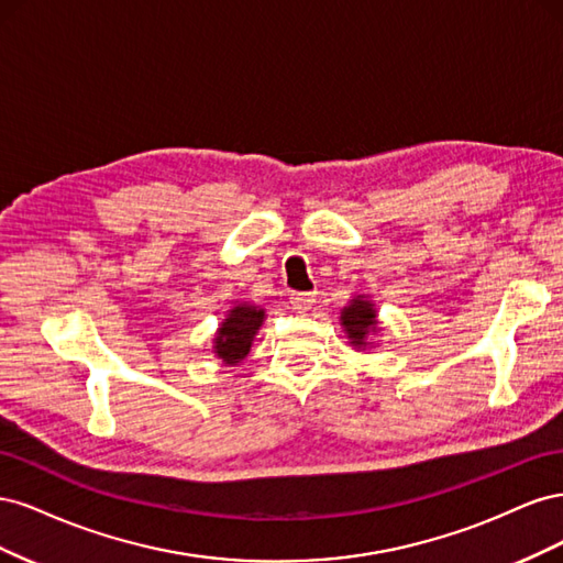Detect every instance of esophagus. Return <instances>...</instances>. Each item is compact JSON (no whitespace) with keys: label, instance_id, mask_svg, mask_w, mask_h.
<instances>
[{"label":"esophagus","instance_id":"34e87169","mask_svg":"<svg viewBox=\"0 0 563 563\" xmlns=\"http://www.w3.org/2000/svg\"><path fill=\"white\" fill-rule=\"evenodd\" d=\"M314 294H291V305L298 312H308L314 305Z\"/></svg>","mask_w":563,"mask_h":563}]
</instances>
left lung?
Returning <instances> with one entry per match:
<instances>
[{
  "label": "left lung",
  "mask_w": 563,
  "mask_h": 563,
  "mask_svg": "<svg viewBox=\"0 0 563 563\" xmlns=\"http://www.w3.org/2000/svg\"><path fill=\"white\" fill-rule=\"evenodd\" d=\"M340 327H343L352 350H371L376 345L373 338L380 333L376 302L366 294L354 296L345 308L340 310Z\"/></svg>",
  "instance_id": "8db88e82"
}]
</instances>
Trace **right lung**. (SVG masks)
Returning <instances> with one entry per match:
<instances>
[{
  "label": "right lung",
  "instance_id": "1",
  "mask_svg": "<svg viewBox=\"0 0 563 563\" xmlns=\"http://www.w3.org/2000/svg\"><path fill=\"white\" fill-rule=\"evenodd\" d=\"M265 321V310L261 305L253 302H236L228 310L225 319L218 323V331L213 335V354L225 366L242 364L255 335H258Z\"/></svg>",
  "mask_w": 563,
  "mask_h": 563
}]
</instances>
